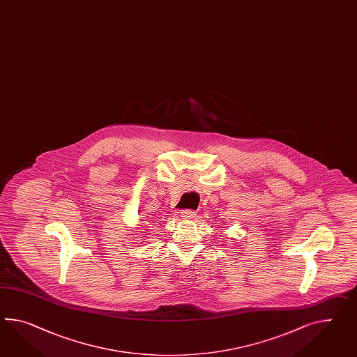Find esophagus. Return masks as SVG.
<instances>
[{
    "mask_svg": "<svg viewBox=\"0 0 357 357\" xmlns=\"http://www.w3.org/2000/svg\"><path fill=\"white\" fill-rule=\"evenodd\" d=\"M183 219H192V218L196 217V211L195 210H183L182 213Z\"/></svg>",
    "mask_w": 357,
    "mask_h": 357,
    "instance_id": "1",
    "label": "esophagus"
}]
</instances>
